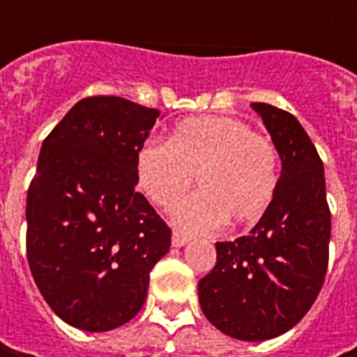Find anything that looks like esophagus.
<instances>
[{"label":"esophagus","mask_w":357,"mask_h":357,"mask_svg":"<svg viewBox=\"0 0 357 357\" xmlns=\"http://www.w3.org/2000/svg\"><path fill=\"white\" fill-rule=\"evenodd\" d=\"M186 242H188V236H185V234H181V232H174L172 234V246L181 248V246H185Z\"/></svg>","instance_id":"obj_1"}]
</instances>
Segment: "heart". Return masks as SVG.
Instances as JSON below:
<instances>
[{
  "label": "heart",
  "mask_w": 357,
  "mask_h": 357,
  "mask_svg": "<svg viewBox=\"0 0 357 357\" xmlns=\"http://www.w3.org/2000/svg\"><path fill=\"white\" fill-rule=\"evenodd\" d=\"M137 185L162 211L199 190L172 214L190 234L216 232L227 220L254 225L270 211L280 185L278 149L234 117H195L178 123L167 143L149 141L137 155Z\"/></svg>",
  "instance_id": "heart-1"
}]
</instances>
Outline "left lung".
Instances as JSON below:
<instances>
[{"label":"left lung","mask_w":357,"mask_h":357,"mask_svg":"<svg viewBox=\"0 0 357 357\" xmlns=\"http://www.w3.org/2000/svg\"><path fill=\"white\" fill-rule=\"evenodd\" d=\"M282 160L276 199L248 236L216 242V264L199 282L208 322L236 340L288 332L312 308L328 270L330 206L322 158L298 119L252 103Z\"/></svg>","instance_id":"1"}]
</instances>
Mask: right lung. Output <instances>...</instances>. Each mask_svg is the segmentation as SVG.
I'll return each instance as SVG.
<instances>
[{
  "label": "right lung",
  "instance_id": "1",
  "mask_svg": "<svg viewBox=\"0 0 357 357\" xmlns=\"http://www.w3.org/2000/svg\"><path fill=\"white\" fill-rule=\"evenodd\" d=\"M157 109L113 95L81 99L41 144L27 190V260L51 310L107 332L143 308L171 228L137 186V155Z\"/></svg>",
  "mask_w": 357,
  "mask_h": 357
}]
</instances>
